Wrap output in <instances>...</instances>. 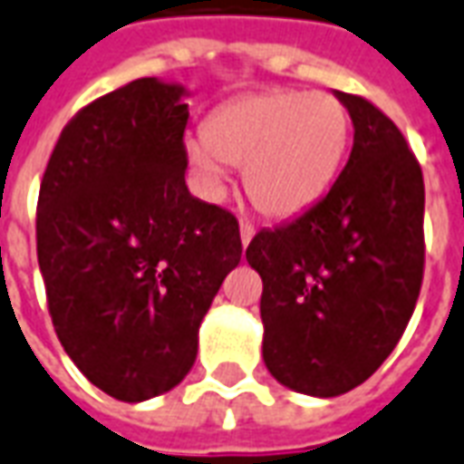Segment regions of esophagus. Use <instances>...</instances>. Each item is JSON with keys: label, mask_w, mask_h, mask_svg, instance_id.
Instances as JSON below:
<instances>
[{"label": "esophagus", "mask_w": 464, "mask_h": 464, "mask_svg": "<svg viewBox=\"0 0 464 464\" xmlns=\"http://www.w3.org/2000/svg\"><path fill=\"white\" fill-rule=\"evenodd\" d=\"M253 236H256V228H253L250 223H241V243H243V248H248V243L253 241Z\"/></svg>", "instance_id": "esophagus-1"}]
</instances>
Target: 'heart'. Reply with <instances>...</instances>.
<instances>
[{"instance_id": "obj_1", "label": "heart", "mask_w": 464, "mask_h": 464, "mask_svg": "<svg viewBox=\"0 0 464 464\" xmlns=\"http://www.w3.org/2000/svg\"><path fill=\"white\" fill-rule=\"evenodd\" d=\"M349 112L332 92H250L214 110L204 137L184 152L211 198L226 188V164L243 167V187L260 214L290 218L317 204L337 177Z\"/></svg>"}]
</instances>
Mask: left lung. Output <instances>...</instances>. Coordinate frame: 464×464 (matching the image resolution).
I'll return each mask as SVG.
<instances>
[{
	"label": "left lung",
	"mask_w": 464,
	"mask_h": 464,
	"mask_svg": "<svg viewBox=\"0 0 464 464\" xmlns=\"http://www.w3.org/2000/svg\"><path fill=\"white\" fill-rule=\"evenodd\" d=\"M352 118L344 169L307 211L256 233L263 362L304 396L356 389L393 352L423 283V171L379 108L334 91Z\"/></svg>",
	"instance_id": "1"
}]
</instances>
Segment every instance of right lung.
Here are the masks:
<instances>
[{
  "label": "right lung",
  "instance_id": "obj_1",
  "mask_svg": "<svg viewBox=\"0 0 464 464\" xmlns=\"http://www.w3.org/2000/svg\"><path fill=\"white\" fill-rule=\"evenodd\" d=\"M187 95L160 78L102 95L63 127L41 181L36 250L56 334L125 403L184 381L201 319L241 263L236 216L184 181Z\"/></svg>",
  "mask_w": 464,
  "mask_h": 464
}]
</instances>
